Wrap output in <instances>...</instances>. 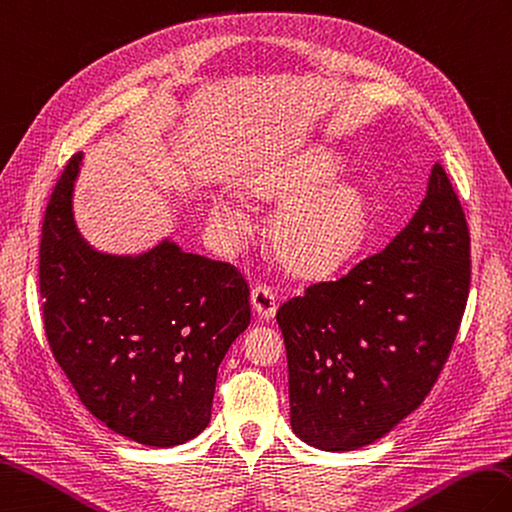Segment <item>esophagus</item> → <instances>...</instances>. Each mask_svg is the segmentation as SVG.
Segmentation results:
<instances>
[{
  "label": "esophagus",
  "instance_id": "obj_1",
  "mask_svg": "<svg viewBox=\"0 0 512 512\" xmlns=\"http://www.w3.org/2000/svg\"><path fill=\"white\" fill-rule=\"evenodd\" d=\"M252 306L254 311L258 313V317H263V320H271V317L276 315L278 309V300H276V293L271 287L267 285H258L252 289Z\"/></svg>",
  "mask_w": 512,
  "mask_h": 512
}]
</instances>
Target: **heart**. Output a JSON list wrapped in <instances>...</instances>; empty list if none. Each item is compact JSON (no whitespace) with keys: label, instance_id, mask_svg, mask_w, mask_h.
<instances>
[{"label":"heart","instance_id":"1","mask_svg":"<svg viewBox=\"0 0 512 512\" xmlns=\"http://www.w3.org/2000/svg\"><path fill=\"white\" fill-rule=\"evenodd\" d=\"M337 162L313 151L289 162L258 168L245 181L252 197L280 201L269 221V241L282 265L298 276H322L357 252L370 225L368 197L357 186L328 184ZM210 221L227 241H241L249 217L234 199H217Z\"/></svg>","mask_w":512,"mask_h":512}]
</instances>
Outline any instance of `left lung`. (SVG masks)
Masks as SVG:
<instances>
[{
	"label": "left lung",
	"instance_id": "left-lung-1",
	"mask_svg": "<svg viewBox=\"0 0 512 512\" xmlns=\"http://www.w3.org/2000/svg\"><path fill=\"white\" fill-rule=\"evenodd\" d=\"M469 287V225L434 164L412 221L381 252L278 309L295 434L352 451L399 425L434 388Z\"/></svg>",
	"mask_w": 512,
	"mask_h": 512
}]
</instances>
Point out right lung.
Listing matches in <instances>:
<instances>
[{
	"label": "right lung",
	"instance_id": "add662e5",
	"mask_svg": "<svg viewBox=\"0 0 512 512\" xmlns=\"http://www.w3.org/2000/svg\"><path fill=\"white\" fill-rule=\"evenodd\" d=\"M74 153L45 208L39 291L45 337L78 399L140 445L175 447L210 423L227 348L249 317L230 263L164 241L142 256L98 254L76 232Z\"/></svg>",
	"mask_w": 512,
	"mask_h": 512
}]
</instances>
